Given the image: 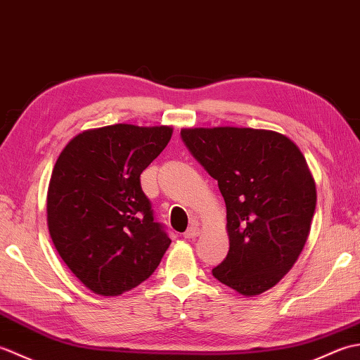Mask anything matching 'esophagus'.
Instances as JSON below:
<instances>
[{"label":"esophagus","mask_w":360,"mask_h":360,"mask_svg":"<svg viewBox=\"0 0 360 360\" xmlns=\"http://www.w3.org/2000/svg\"><path fill=\"white\" fill-rule=\"evenodd\" d=\"M198 235H200V227H198V226H190L187 231L184 232V238L186 240H195Z\"/></svg>","instance_id":"esophagus-1"}]
</instances>
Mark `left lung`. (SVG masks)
I'll list each match as a JSON object with an SVG mask.
<instances>
[{
	"label": "left lung",
	"mask_w": 360,
	"mask_h": 360,
	"mask_svg": "<svg viewBox=\"0 0 360 360\" xmlns=\"http://www.w3.org/2000/svg\"><path fill=\"white\" fill-rule=\"evenodd\" d=\"M181 136L226 202L231 248L213 277L241 295L263 294L290 271L308 240L317 190L307 159L271 129L182 128Z\"/></svg>",
	"instance_id": "1"
}]
</instances>
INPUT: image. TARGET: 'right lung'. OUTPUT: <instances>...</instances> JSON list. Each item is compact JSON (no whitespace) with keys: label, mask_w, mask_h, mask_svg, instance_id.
Instances as JSON below:
<instances>
[{"label":"right lung","mask_w":360,"mask_h":360,"mask_svg":"<svg viewBox=\"0 0 360 360\" xmlns=\"http://www.w3.org/2000/svg\"><path fill=\"white\" fill-rule=\"evenodd\" d=\"M172 134L167 125L86 129L66 143L53 165L46 204L52 243L97 295L139 286L170 246L142 192L141 173Z\"/></svg>","instance_id":"1"}]
</instances>
